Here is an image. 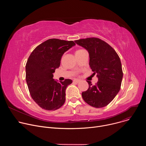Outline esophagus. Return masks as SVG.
<instances>
[{
	"instance_id": "esophagus-1",
	"label": "esophagus",
	"mask_w": 146,
	"mask_h": 146,
	"mask_svg": "<svg viewBox=\"0 0 146 146\" xmlns=\"http://www.w3.org/2000/svg\"><path fill=\"white\" fill-rule=\"evenodd\" d=\"M73 82H76V83H78L80 82V80H78V79H74V80H73Z\"/></svg>"
}]
</instances>
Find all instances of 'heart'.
Segmentation results:
<instances>
[{
	"instance_id": "b5f03b06",
	"label": "heart",
	"mask_w": 146,
	"mask_h": 146,
	"mask_svg": "<svg viewBox=\"0 0 146 146\" xmlns=\"http://www.w3.org/2000/svg\"><path fill=\"white\" fill-rule=\"evenodd\" d=\"M84 50H82V49H80V50H77L76 51V54H77V53H79V52H81L82 51H83Z\"/></svg>"
}]
</instances>
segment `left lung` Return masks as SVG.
<instances>
[{
	"label": "left lung",
	"mask_w": 146,
	"mask_h": 146,
	"mask_svg": "<svg viewBox=\"0 0 146 146\" xmlns=\"http://www.w3.org/2000/svg\"><path fill=\"white\" fill-rule=\"evenodd\" d=\"M89 52L90 66L97 73L98 81L95 85L87 80L89 88L82 92V97L89 105L101 108L113 100L121 88L123 72L120 58L105 41L97 37H88L75 40Z\"/></svg>",
	"instance_id": "obj_1"
}]
</instances>
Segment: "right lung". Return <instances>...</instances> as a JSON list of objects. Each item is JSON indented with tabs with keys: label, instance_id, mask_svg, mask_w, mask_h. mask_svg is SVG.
Returning a JSON list of instances; mask_svg holds the SVG:
<instances>
[{
	"label": "right lung",
	"instance_id": "1",
	"mask_svg": "<svg viewBox=\"0 0 146 146\" xmlns=\"http://www.w3.org/2000/svg\"><path fill=\"white\" fill-rule=\"evenodd\" d=\"M75 44L73 41L50 38L37 46L28 59L25 70L29 93L44 110H57L65 102V90L72 80L57 82L53 73L60 65L62 55Z\"/></svg>",
	"mask_w": 146,
	"mask_h": 146
}]
</instances>
